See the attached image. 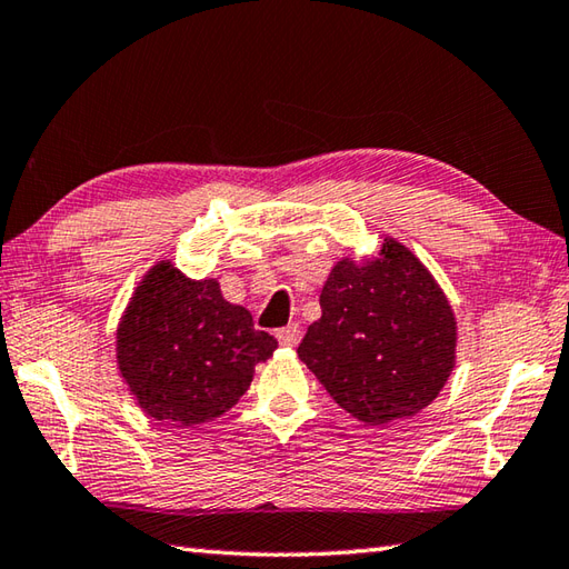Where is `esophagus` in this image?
Returning a JSON list of instances; mask_svg holds the SVG:
<instances>
[{"instance_id": "1", "label": "esophagus", "mask_w": 569, "mask_h": 569, "mask_svg": "<svg viewBox=\"0 0 569 569\" xmlns=\"http://www.w3.org/2000/svg\"><path fill=\"white\" fill-rule=\"evenodd\" d=\"M276 340L281 345H288V348H293L300 340V328L298 326H286V328H278L276 330Z\"/></svg>"}]
</instances>
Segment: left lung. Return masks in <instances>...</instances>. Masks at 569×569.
Instances as JSON below:
<instances>
[{
	"label": "left lung",
	"instance_id": "1",
	"mask_svg": "<svg viewBox=\"0 0 569 569\" xmlns=\"http://www.w3.org/2000/svg\"><path fill=\"white\" fill-rule=\"evenodd\" d=\"M322 316L298 358L328 395L370 427L419 415L456 365V316L429 269L385 237L370 259H342L320 293Z\"/></svg>",
	"mask_w": 569,
	"mask_h": 569
}]
</instances>
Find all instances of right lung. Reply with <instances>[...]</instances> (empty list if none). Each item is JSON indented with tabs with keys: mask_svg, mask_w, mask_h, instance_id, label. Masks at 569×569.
<instances>
[{
	"mask_svg": "<svg viewBox=\"0 0 569 569\" xmlns=\"http://www.w3.org/2000/svg\"><path fill=\"white\" fill-rule=\"evenodd\" d=\"M278 348L217 278H187L172 261L142 276L116 330V360L138 407L167 427L204 425L239 402L253 367Z\"/></svg>",
	"mask_w": 569,
	"mask_h": 569,
	"instance_id": "add662e5",
	"label": "right lung"
}]
</instances>
